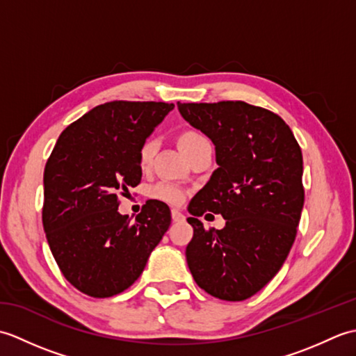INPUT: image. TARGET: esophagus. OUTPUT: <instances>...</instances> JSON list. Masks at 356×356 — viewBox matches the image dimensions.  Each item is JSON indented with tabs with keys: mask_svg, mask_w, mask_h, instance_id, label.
Segmentation results:
<instances>
[{
	"mask_svg": "<svg viewBox=\"0 0 356 356\" xmlns=\"http://www.w3.org/2000/svg\"><path fill=\"white\" fill-rule=\"evenodd\" d=\"M171 218H172V222H184L185 220V216L180 213L179 209H172L171 211Z\"/></svg>",
	"mask_w": 356,
	"mask_h": 356,
	"instance_id": "34e87169",
	"label": "esophagus"
}]
</instances>
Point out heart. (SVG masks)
I'll return each mask as SVG.
<instances>
[{
    "label": "heart",
    "mask_w": 356,
    "mask_h": 356,
    "mask_svg": "<svg viewBox=\"0 0 356 356\" xmlns=\"http://www.w3.org/2000/svg\"><path fill=\"white\" fill-rule=\"evenodd\" d=\"M176 140H177V147L188 159H190L200 147L205 145V143H209L205 136L197 130H193V128H186V130L180 131L177 134ZM154 149H156L154 142L149 139L140 145L139 153H138V162L142 170L149 168V165L153 162V157H154ZM149 195L159 202L168 203V205H179V203H182L185 199V191L174 184L159 182L154 186H151Z\"/></svg>",
    "instance_id": "1"
}]
</instances>
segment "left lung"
I'll list each match as a JSON object with an SVG mask.
<instances>
[{
	"label": "left lung",
	"instance_id": "1",
	"mask_svg": "<svg viewBox=\"0 0 356 356\" xmlns=\"http://www.w3.org/2000/svg\"><path fill=\"white\" fill-rule=\"evenodd\" d=\"M177 107L213 140L218 165L188 207L194 229L188 268L213 297L246 300L275 277L297 236L305 203L301 148L282 118L243 101ZM207 210L224 216L223 230L202 228L198 217Z\"/></svg>",
	"mask_w": 356,
	"mask_h": 356
}]
</instances>
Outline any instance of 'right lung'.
I'll use <instances>...</instances> for the list:
<instances>
[{
  "label": "right lung",
  "instance_id": "obj_1",
  "mask_svg": "<svg viewBox=\"0 0 356 356\" xmlns=\"http://www.w3.org/2000/svg\"><path fill=\"white\" fill-rule=\"evenodd\" d=\"M172 108L165 102L97 105L65 128L45 163V237L63 275L82 293L107 298L128 289L170 228L163 202L148 200L134 222L118 207L140 184V145Z\"/></svg>",
  "mask_w": 356,
  "mask_h": 356
}]
</instances>
